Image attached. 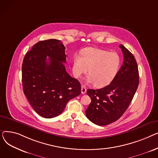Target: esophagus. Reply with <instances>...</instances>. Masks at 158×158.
<instances>
[{
    "label": "esophagus",
    "mask_w": 158,
    "mask_h": 158,
    "mask_svg": "<svg viewBox=\"0 0 158 158\" xmlns=\"http://www.w3.org/2000/svg\"><path fill=\"white\" fill-rule=\"evenodd\" d=\"M86 92V88L85 86H81V94H85Z\"/></svg>",
    "instance_id": "obj_1"
}]
</instances>
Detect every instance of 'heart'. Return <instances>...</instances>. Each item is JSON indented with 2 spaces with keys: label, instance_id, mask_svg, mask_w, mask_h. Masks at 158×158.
Here are the masks:
<instances>
[{
  "label": "heart",
  "instance_id": "obj_1",
  "mask_svg": "<svg viewBox=\"0 0 158 158\" xmlns=\"http://www.w3.org/2000/svg\"><path fill=\"white\" fill-rule=\"evenodd\" d=\"M73 71L80 77L88 70V82H94L97 87H103L110 83L117 74L120 63L118 54L115 52L88 47L82 49L81 56H73Z\"/></svg>",
  "mask_w": 158,
  "mask_h": 158
}]
</instances>
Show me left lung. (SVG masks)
<instances>
[{"mask_svg":"<svg viewBox=\"0 0 158 158\" xmlns=\"http://www.w3.org/2000/svg\"><path fill=\"white\" fill-rule=\"evenodd\" d=\"M123 64L111 83L98 89L86 91L90 102L86 117L98 126H106L118 120L131 102L139 85V72L134 56L122 45Z\"/></svg>","mask_w":158,"mask_h":158,"instance_id":"1","label":"left lung"}]
</instances>
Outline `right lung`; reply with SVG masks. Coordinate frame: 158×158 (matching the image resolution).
I'll use <instances>...</instances> for the list:
<instances>
[{"label": "right lung", "instance_id": "1", "mask_svg": "<svg viewBox=\"0 0 158 158\" xmlns=\"http://www.w3.org/2000/svg\"><path fill=\"white\" fill-rule=\"evenodd\" d=\"M64 50L60 40L40 41L23 58V93L34 110L46 118L60 114L68 102L81 93L80 82L66 72L63 63Z\"/></svg>", "mask_w": 158, "mask_h": 158}]
</instances>
